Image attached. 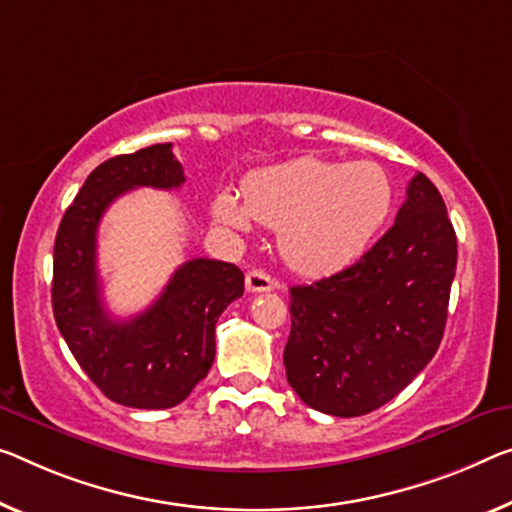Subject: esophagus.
Listing matches in <instances>:
<instances>
[{
  "instance_id": "1",
  "label": "esophagus",
  "mask_w": 512,
  "mask_h": 512,
  "mask_svg": "<svg viewBox=\"0 0 512 512\" xmlns=\"http://www.w3.org/2000/svg\"><path fill=\"white\" fill-rule=\"evenodd\" d=\"M245 281H247V290H251V293H265V290L274 288L272 277L270 274H265L263 270H249Z\"/></svg>"
}]
</instances>
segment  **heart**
Segmentation results:
<instances>
[{
    "mask_svg": "<svg viewBox=\"0 0 512 512\" xmlns=\"http://www.w3.org/2000/svg\"><path fill=\"white\" fill-rule=\"evenodd\" d=\"M391 206V178L377 162L306 155L254 171L242 199L219 194L215 217L240 233L254 219L277 229L283 261L297 272L327 274L355 261L387 222Z\"/></svg>",
    "mask_w": 512,
    "mask_h": 512,
    "instance_id": "1",
    "label": "heart"
}]
</instances>
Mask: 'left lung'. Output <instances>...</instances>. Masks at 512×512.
<instances>
[{"mask_svg": "<svg viewBox=\"0 0 512 512\" xmlns=\"http://www.w3.org/2000/svg\"><path fill=\"white\" fill-rule=\"evenodd\" d=\"M455 263L442 194L416 174L396 222L357 263L290 288L283 366L297 396L332 416L398 396L442 343Z\"/></svg>", "mask_w": 512, "mask_h": 512, "instance_id": "obj_1", "label": "left lung"}]
</instances>
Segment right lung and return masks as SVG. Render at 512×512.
I'll use <instances>...</instances> for the list:
<instances>
[{"label":"right lung","mask_w":512,"mask_h":512,"mask_svg":"<svg viewBox=\"0 0 512 512\" xmlns=\"http://www.w3.org/2000/svg\"><path fill=\"white\" fill-rule=\"evenodd\" d=\"M185 183L171 144L116 155L86 178L54 240L52 311L77 364L109 400L137 410H167L190 396L215 361V325L245 293L240 267L192 258L162 295L130 320L109 316L96 265L98 224L135 187L176 190Z\"/></svg>","instance_id":"add662e5"}]
</instances>
